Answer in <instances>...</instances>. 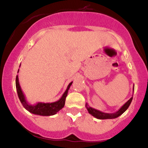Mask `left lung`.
I'll return each instance as SVG.
<instances>
[{
  "instance_id": "obj_1",
  "label": "left lung",
  "mask_w": 148,
  "mask_h": 148,
  "mask_svg": "<svg viewBox=\"0 0 148 148\" xmlns=\"http://www.w3.org/2000/svg\"><path fill=\"white\" fill-rule=\"evenodd\" d=\"M133 91H134V88H133ZM133 98V95L125 104H124V106H121L120 108V109L119 110H117L116 112H114V113H111V114H108V113H103L100 110H96V109L90 107L88 106L87 103H86L85 106H86V108L88 110L89 114H91L92 116L95 117L96 119H116L117 117H119V116H121V114H124L126 110H127V108H129V106H130L132 103V100Z\"/></svg>"
}]
</instances>
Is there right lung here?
I'll use <instances>...</instances> for the list:
<instances>
[{
	"instance_id": "add662e5",
	"label": "right lung",
	"mask_w": 148,
	"mask_h": 148,
	"mask_svg": "<svg viewBox=\"0 0 148 148\" xmlns=\"http://www.w3.org/2000/svg\"><path fill=\"white\" fill-rule=\"evenodd\" d=\"M72 82H73L69 83V84L68 85L66 90L64 92L63 95L57 101L53 102V103H38L34 105H31L27 101L25 96H24V93H23L22 90H21L19 82H18V75L16 77V87L17 94H18V98H19L20 101H21V104L24 106V108L27 109L29 112L32 113V114L40 116H46L55 115L61 109L64 108V105H65L66 97L68 91Z\"/></svg>"
}]
</instances>
